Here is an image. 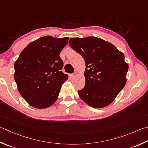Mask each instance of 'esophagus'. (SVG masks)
Returning a JSON list of instances; mask_svg holds the SVG:
<instances>
[{
    "label": "esophagus",
    "mask_w": 148,
    "mask_h": 148,
    "mask_svg": "<svg viewBox=\"0 0 148 148\" xmlns=\"http://www.w3.org/2000/svg\"><path fill=\"white\" fill-rule=\"evenodd\" d=\"M70 76H71V77H75V76H76V74H75V73H74V74H70Z\"/></svg>",
    "instance_id": "34e87169"
}]
</instances>
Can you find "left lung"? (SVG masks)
Returning a JSON list of instances; mask_svg holds the SVG:
<instances>
[{"mask_svg":"<svg viewBox=\"0 0 148 148\" xmlns=\"http://www.w3.org/2000/svg\"><path fill=\"white\" fill-rule=\"evenodd\" d=\"M69 43L85 62V86L78 90L80 98L95 108L109 105L126 85L128 64L124 54L111 43L94 36L72 38Z\"/></svg>","mask_w":148,"mask_h":148,"instance_id":"1","label":"left lung"}]
</instances>
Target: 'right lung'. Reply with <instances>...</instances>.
Returning a JSON list of instances; mask_svg holds the SVG:
<instances>
[{
    "label": "right lung",
    "instance_id": "add662e5",
    "mask_svg": "<svg viewBox=\"0 0 148 148\" xmlns=\"http://www.w3.org/2000/svg\"><path fill=\"white\" fill-rule=\"evenodd\" d=\"M68 37L45 36L27 45L14 64V78L22 97L36 108H48L56 102L68 75L61 71L60 54Z\"/></svg>",
    "mask_w": 148,
    "mask_h": 148
}]
</instances>
